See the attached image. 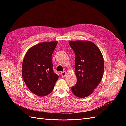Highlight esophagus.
Segmentation results:
<instances>
[{"label": "esophagus", "mask_w": 126, "mask_h": 126, "mask_svg": "<svg viewBox=\"0 0 126 126\" xmlns=\"http://www.w3.org/2000/svg\"><path fill=\"white\" fill-rule=\"evenodd\" d=\"M61 75H62V76L63 77H65L66 76V71H63V72H61Z\"/></svg>", "instance_id": "34e87169"}]
</instances>
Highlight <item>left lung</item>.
Instances as JSON below:
<instances>
[{
    "label": "left lung",
    "mask_w": 126,
    "mask_h": 126,
    "mask_svg": "<svg viewBox=\"0 0 126 126\" xmlns=\"http://www.w3.org/2000/svg\"><path fill=\"white\" fill-rule=\"evenodd\" d=\"M75 57L76 85L71 91L76 96L85 98L93 93L100 82L104 71V58L99 49L89 41H70Z\"/></svg>",
    "instance_id": "8db88e82"
}]
</instances>
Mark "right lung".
I'll list each match as a JSON object with an SVG mask.
<instances>
[{
    "instance_id": "right-lung-1",
    "label": "right lung",
    "mask_w": 126,
    "mask_h": 126,
    "mask_svg": "<svg viewBox=\"0 0 126 126\" xmlns=\"http://www.w3.org/2000/svg\"><path fill=\"white\" fill-rule=\"evenodd\" d=\"M57 41L33 46L26 52L22 66V76L32 92L43 97L54 89L59 76L53 70L51 56Z\"/></svg>"
}]
</instances>
